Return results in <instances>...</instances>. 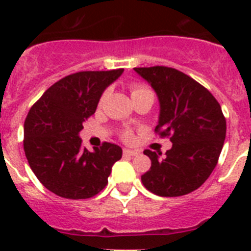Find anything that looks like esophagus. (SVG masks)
<instances>
[{
  "label": "esophagus",
  "mask_w": 251,
  "mask_h": 251,
  "mask_svg": "<svg viewBox=\"0 0 251 251\" xmlns=\"http://www.w3.org/2000/svg\"><path fill=\"white\" fill-rule=\"evenodd\" d=\"M138 155V151H134V150H124V156H135Z\"/></svg>",
  "instance_id": "obj_1"
}]
</instances>
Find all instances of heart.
<instances>
[{"instance_id":"b5f03b06","label":"heart","mask_w":251,"mask_h":251,"mask_svg":"<svg viewBox=\"0 0 251 251\" xmlns=\"http://www.w3.org/2000/svg\"><path fill=\"white\" fill-rule=\"evenodd\" d=\"M130 92H131V98H134V96H141V95H150V96H152L153 98V92L151 91V88L141 83L133 84V86L130 87ZM104 99H105V95H102L101 99H100V104L104 101ZM122 138H124L125 141H130V139L133 138V135H131L130 131H124V133H122Z\"/></svg>"}]
</instances>
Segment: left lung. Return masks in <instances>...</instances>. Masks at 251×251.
I'll return each instance as SVG.
<instances>
[{
	"mask_svg": "<svg viewBox=\"0 0 251 251\" xmlns=\"http://www.w3.org/2000/svg\"><path fill=\"white\" fill-rule=\"evenodd\" d=\"M159 99L155 131L171 135L172 149L161 153L146 150L151 168L142 176L147 190L160 197H179L202 186L218 164L226 141L222 106L210 91L186 74L167 68H135Z\"/></svg>",
	"mask_w": 251,
	"mask_h": 251,
	"instance_id": "left-lung-1",
	"label": "left lung"
}]
</instances>
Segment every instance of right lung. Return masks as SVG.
Masks as SVG:
<instances>
[{
    "label": "right lung",
    "instance_id": "1",
    "mask_svg": "<svg viewBox=\"0 0 251 251\" xmlns=\"http://www.w3.org/2000/svg\"><path fill=\"white\" fill-rule=\"evenodd\" d=\"M122 73L124 69H117L65 76L29 109L25 121V157L37 179L58 197L87 199L96 195L121 159V147L108 142L90 152L82 146L79 133L104 90Z\"/></svg>",
    "mask_w": 251,
    "mask_h": 251
}]
</instances>
